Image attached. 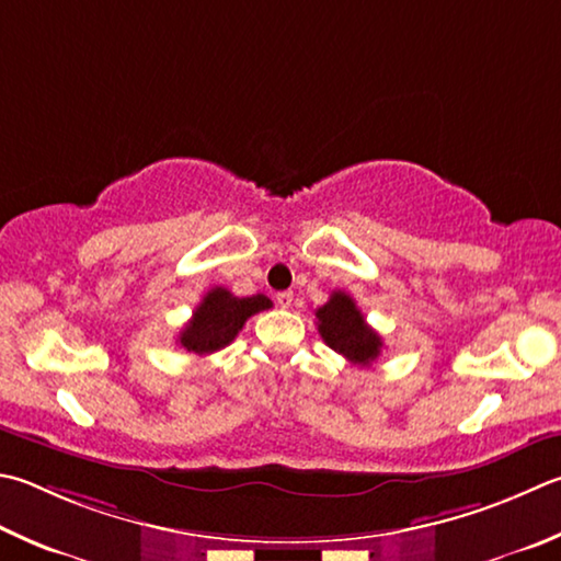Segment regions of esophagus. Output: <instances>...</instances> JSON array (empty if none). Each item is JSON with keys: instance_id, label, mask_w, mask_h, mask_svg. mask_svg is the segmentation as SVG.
Listing matches in <instances>:
<instances>
[{"instance_id": "esophagus-1", "label": "esophagus", "mask_w": 561, "mask_h": 561, "mask_svg": "<svg viewBox=\"0 0 561 561\" xmlns=\"http://www.w3.org/2000/svg\"><path fill=\"white\" fill-rule=\"evenodd\" d=\"M291 301H294V294L291 291H279L277 294V304H279L282 309H289Z\"/></svg>"}]
</instances>
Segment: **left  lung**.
Masks as SVG:
<instances>
[{
  "label": "left lung",
  "instance_id": "1",
  "mask_svg": "<svg viewBox=\"0 0 561 561\" xmlns=\"http://www.w3.org/2000/svg\"><path fill=\"white\" fill-rule=\"evenodd\" d=\"M319 333L323 343L341 353L353 365H370L378 360L382 351V339L365 323L360 309L355 307L351 294L333 291L323 307L316 309Z\"/></svg>",
  "mask_w": 561,
  "mask_h": 561
}]
</instances>
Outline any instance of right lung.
<instances>
[{
  "label": "right lung",
  "instance_id": "obj_1",
  "mask_svg": "<svg viewBox=\"0 0 561 561\" xmlns=\"http://www.w3.org/2000/svg\"><path fill=\"white\" fill-rule=\"evenodd\" d=\"M264 309H272V301L264 294L236 297L226 287L210 289L193 311L191 321L181 329V348L196 355H208L226 348L236 341V335L242 331L250 316Z\"/></svg>",
  "mask_w": 561,
  "mask_h": 561
}]
</instances>
